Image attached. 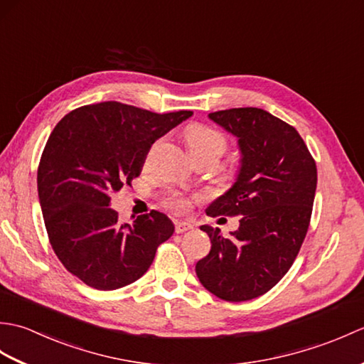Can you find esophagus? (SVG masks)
I'll return each instance as SVG.
<instances>
[{"label":"esophagus","mask_w":364,"mask_h":364,"mask_svg":"<svg viewBox=\"0 0 364 364\" xmlns=\"http://www.w3.org/2000/svg\"><path fill=\"white\" fill-rule=\"evenodd\" d=\"M192 228V223L189 222H183V220H176L175 222V231L176 233H186V231H191Z\"/></svg>","instance_id":"obj_1"}]
</instances>
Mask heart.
<instances>
[{
    "instance_id": "1",
    "label": "heart",
    "mask_w": 364,
    "mask_h": 364,
    "mask_svg": "<svg viewBox=\"0 0 364 364\" xmlns=\"http://www.w3.org/2000/svg\"><path fill=\"white\" fill-rule=\"evenodd\" d=\"M184 139L189 146L192 158L211 156L219 161L228 149V139L219 129L203 123H191L184 129ZM164 205L172 211H184L189 206V200L181 194H170L164 198Z\"/></svg>"
}]
</instances>
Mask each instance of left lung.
Instances as JSON below:
<instances>
[{"instance_id":"8db88e82","label":"left lung","mask_w":364,"mask_h":364,"mask_svg":"<svg viewBox=\"0 0 364 364\" xmlns=\"http://www.w3.org/2000/svg\"><path fill=\"white\" fill-rule=\"evenodd\" d=\"M210 119L237 137L242 166L235 186L206 214L241 215V225L231 237L200 227L211 250L196 272L214 296L244 301L272 289L297 258L310 227L318 168L297 129L264 109L233 107Z\"/></svg>"}]
</instances>
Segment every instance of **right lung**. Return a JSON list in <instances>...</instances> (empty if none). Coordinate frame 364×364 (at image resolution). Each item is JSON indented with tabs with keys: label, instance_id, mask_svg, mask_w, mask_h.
I'll list each match as a JSON object with an SVG mask.
<instances>
[{
	"label": "right lung",
	"instance_id": "add662e5",
	"mask_svg": "<svg viewBox=\"0 0 364 364\" xmlns=\"http://www.w3.org/2000/svg\"><path fill=\"white\" fill-rule=\"evenodd\" d=\"M192 111L156 114L119 102L76 107L54 127L37 168L45 228L68 272L100 291L139 280L173 235L151 210L122 223L111 197L141 175L150 146Z\"/></svg>",
	"mask_w": 364,
	"mask_h": 364
}]
</instances>
